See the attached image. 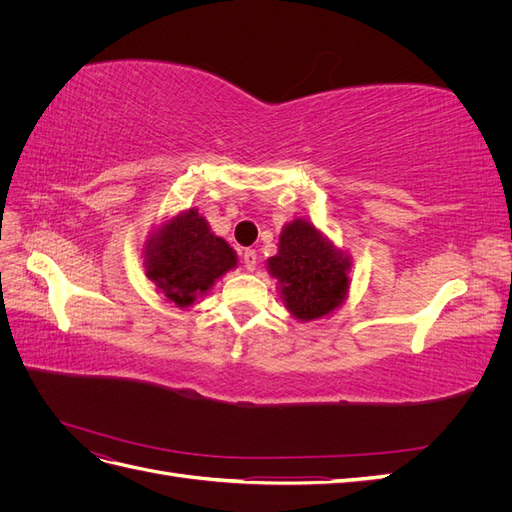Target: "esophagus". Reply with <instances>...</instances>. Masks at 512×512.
I'll return each mask as SVG.
<instances>
[{
	"label": "esophagus",
	"instance_id": "obj_1",
	"mask_svg": "<svg viewBox=\"0 0 512 512\" xmlns=\"http://www.w3.org/2000/svg\"><path fill=\"white\" fill-rule=\"evenodd\" d=\"M256 262H258V256L254 250H245L243 252V265L247 271H254L256 269Z\"/></svg>",
	"mask_w": 512,
	"mask_h": 512
}]
</instances>
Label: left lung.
Listing matches in <instances>:
<instances>
[{"label": "left lung", "instance_id": "obj_1", "mask_svg": "<svg viewBox=\"0 0 512 512\" xmlns=\"http://www.w3.org/2000/svg\"><path fill=\"white\" fill-rule=\"evenodd\" d=\"M350 267V256L303 218L282 228L277 254L267 260L286 309L299 322L331 316L346 301Z\"/></svg>", "mask_w": 512, "mask_h": 512}]
</instances>
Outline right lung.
I'll return each instance as SVG.
<instances>
[{
	"label": "right lung",
	"mask_w": 512,
	"mask_h": 512,
	"mask_svg": "<svg viewBox=\"0 0 512 512\" xmlns=\"http://www.w3.org/2000/svg\"><path fill=\"white\" fill-rule=\"evenodd\" d=\"M145 275L168 303L192 307L213 284L237 267V252L196 209L181 211L149 232L143 245Z\"/></svg>",
	"instance_id": "1"
}]
</instances>
